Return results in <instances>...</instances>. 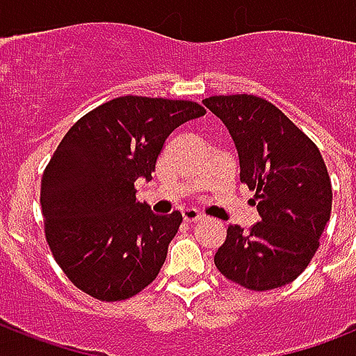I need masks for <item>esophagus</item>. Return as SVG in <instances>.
<instances>
[{"mask_svg": "<svg viewBox=\"0 0 356 356\" xmlns=\"http://www.w3.org/2000/svg\"><path fill=\"white\" fill-rule=\"evenodd\" d=\"M183 218H184V222H188V223H197L200 220H203L201 212L195 211V209H186V211H183Z\"/></svg>", "mask_w": 356, "mask_h": 356, "instance_id": "esophagus-1", "label": "esophagus"}]
</instances>
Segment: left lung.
Instances as JSON below:
<instances>
[{"label": "left lung", "instance_id": "8db88e82", "mask_svg": "<svg viewBox=\"0 0 356 356\" xmlns=\"http://www.w3.org/2000/svg\"><path fill=\"white\" fill-rule=\"evenodd\" d=\"M225 123L240 161V181L254 192L260 222L227 229L214 264L229 281L264 292L292 282L320 248L332 190L316 144L262 97H207Z\"/></svg>", "mask_w": 356, "mask_h": 356}]
</instances>
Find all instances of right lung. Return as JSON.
<instances>
[{"label":"right lung","mask_w":356,"mask_h":356,"mask_svg":"<svg viewBox=\"0 0 356 356\" xmlns=\"http://www.w3.org/2000/svg\"><path fill=\"white\" fill-rule=\"evenodd\" d=\"M194 102L122 96L72 125L42 175L40 205L53 257L75 286L102 301L142 292L161 271L181 212L136 201L173 129L203 116Z\"/></svg>","instance_id":"right-lung-1"}]
</instances>
